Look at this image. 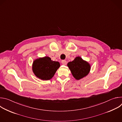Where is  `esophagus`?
Returning a JSON list of instances; mask_svg holds the SVG:
<instances>
[{"label": "esophagus", "instance_id": "esophagus-1", "mask_svg": "<svg viewBox=\"0 0 122 122\" xmlns=\"http://www.w3.org/2000/svg\"><path fill=\"white\" fill-rule=\"evenodd\" d=\"M61 63L63 65H64V66H66V60H62L61 61Z\"/></svg>", "mask_w": 122, "mask_h": 122}]
</instances>
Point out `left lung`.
Returning a JSON list of instances; mask_svg holds the SVG:
<instances>
[{
  "label": "left lung",
  "mask_w": 122,
  "mask_h": 122,
  "mask_svg": "<svg viewBox=\"0 0 122 122\" xmlns=\"http://www.w3.org/2000/svg\"><path fill=\"white\" fill-rule=\"evenodd\" d=\"M67 66L77 80H79L88 75L91 70V65L80 56H77L67 64Z\"/></svg>",
  "instance_id": "obj_1"
}]
</instances>
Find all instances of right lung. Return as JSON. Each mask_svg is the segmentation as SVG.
<instances>
[{
	"instance_id": "right-lung-1",
	"label": "right lung",
	"mask_w": 122,
	"mask_h": 122,
	"mask_svg": "<svg viewBox=\"0 0 122 122\" xmlns=\"http://www.w3.org/2000/svg\"><path fill=\"white\" fill-rule=\"evenodd\" d=\"M60 64L58 61H52L48 56L35 59L32 64V71L37 78L44 81L51 79L55 74Z\"/></svg>"
}]
</instances>
